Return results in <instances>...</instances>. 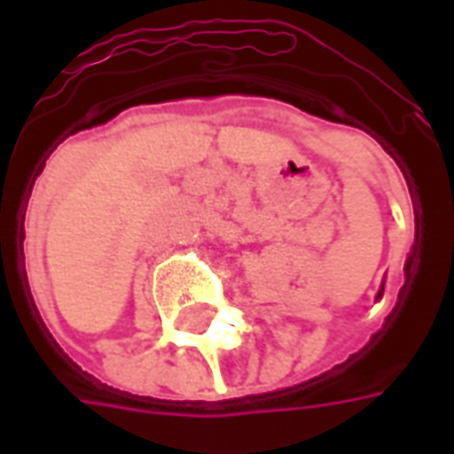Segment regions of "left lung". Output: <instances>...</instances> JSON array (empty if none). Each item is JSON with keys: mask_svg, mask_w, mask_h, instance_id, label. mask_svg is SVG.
Segmentation results:
<instances>
[{"mask_svg": "<svg viewBox=\"0 0 454 454\" xmlns=\"http://www.w3.org/2000/svg\"><path fill=\"white\" fill-rule=\"evenodd\" d=\"M381 294H384V286H381V289H380V294H377V299H380Z\"/></svg>", "mask_w": 454, "mask_h": 454, "instance_id": "8db88e82", "label": "left lung"}]
</instances>
